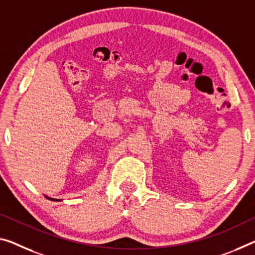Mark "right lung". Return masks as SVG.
<instances>
[{"label": "right lung", "instance_id": "right-lung-1", "mask_svg": "<svg viewBox=\"0 0 255 255\" xmlns=\"http://www.w3.org/2000/svg\"><path fill=\"white\" fill-rule=\"evenodd\" d=\"M46 198H49V197H46ZM49 199H51V201H57V199H53V198H49Z\"/></svg>", "mask_w": 255, "mask_h": 255}]
</instances>
